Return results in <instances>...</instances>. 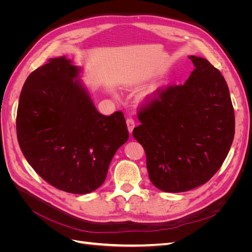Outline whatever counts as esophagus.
I'll use <instances>...</instances> for the list:
<instances>
[{"mask_svg": "<svg viewBox=\"0 0 252 252\" xmlns=\"http://www.w3.org/2000/svg\"><path fill=\"white\" fill-rule=\"evenodd\" d=\"M126 123H127V128H128V130H129V132H132V130H133V128H134V126H135V122H134V120L132 119V118H128L127 119V121H126Z\"/></svg>", "mask_w": 252, "mask_h": 252, "instance_id": "obj_1", "label": "esophagus"}]
</instances>
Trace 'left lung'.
I'll return each instance as SVG.
<instances>
[{
	"label": "left lung",
	"mask_w": 252,
	"mask_h": 252,
	"mask_svg": "<svg viewBox=\"0 0 252 252\" xmlns=\"http://www.w3.org/2000/svg\"><path fill=\"white\" fill-rule=\"evenodd\" d=\"M185 84L157 89L140 105L132 134L146 154L149 179L165 192L207 183L220 168L234 136L227 83L207 60L191 56Z\"/></svg>",
	"instance_id": "left-lung-1"
}]
</instances>
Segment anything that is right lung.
Wrapping results in <instances>:
<instances>
[{
  "instance_id": "obj_1",
  "label": "right lung",
  "mask_w": 252,
  "mask_h": 252,
  "mask_svg": "<svg viewBox=\"0 0 252 252\" xmlns=\"http://www.w3.org/2000/svg\"><path fill=\"white\" fill-rule=\"evenodd\" d=\"M65 57L28 75L21 91L17 135L27 162L48 184L86 194L100 187L116 151L127 142L124 114L104 116L74 79Z\"/></svg>"
}]
</instances>
